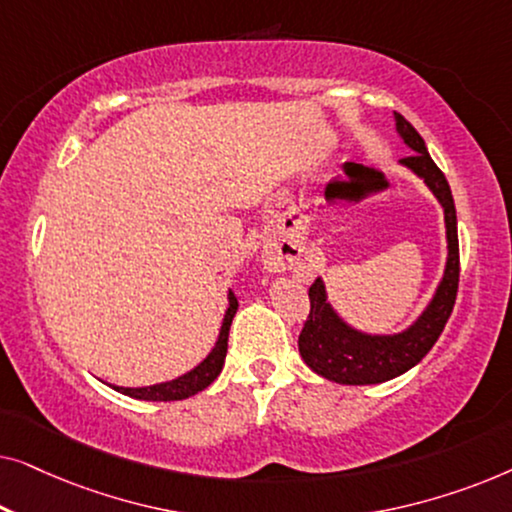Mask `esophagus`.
Instances as JSON below:
<instances>
[{
  "label": "esophagus",
  "instance_id": "1",
  "mask_svg": "<svg viewBox=\"0 0 512 512\" xmlns=\"http://www.w3.org/2000/svg\"><path fill=\"white\" fill-rule=\"evenodd\" d=\"M300 251H303V247L293 240L286 242V247H282V244H270V247H265V254H263L265 268H268L270 272L291 270L293 265L298 263Z\"/></svg>",
  "mask_w": 512,
  "mask_h": 512
}]
</instances>
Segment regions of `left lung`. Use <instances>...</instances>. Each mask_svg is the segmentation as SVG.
<instances>
[{"mask_svg":"<svg viewBox=\"0 0 512 512\" xmlns=\"http://www.w3.org/2000/svg\"><path fill=\"white\" fill-rule=\"evenodd\" d=\"M396 132L412 151L401 160L403 167L424 181L438 205L443 207L447 258L443 277L433 296L415 321L396 333H366L347 324L328 300L324 279L310 286V319L305 321L298 338L303 361L314 373L338 384H380L408 373L429 354L450 319L459 286V240H457V209L445 174L438 170L426 151L419 132L394 111Z\"/></svg>","mask_w":512,"mask_h":512,"instance_id":"8db88e82","label":"left lung"}]
</instances>
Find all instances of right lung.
<instances>
[{"instance_id":"right-lung-1","label":"right lung","mask_w":512,"mask_h":512,"mask_svg":"<svg viewBox=\"0 0 512 512\" xmlns=\"http://www.w3.org/2000/svg\"><path fill=\"white\" fill-rule=\"evenodd\" d=\"M235 312H237V298L233 296V291H228V310L223 314L219 338H216L212 352H209L193 370L179 375L177 380L149 384V387H118V384H111V389L121 391V394L130 398H137V401H184V398L195 396L198 391L207 389L209 384L219 377L223 361H226L228 331H230V324H233Z\"/></svg>"}]
</instances>
